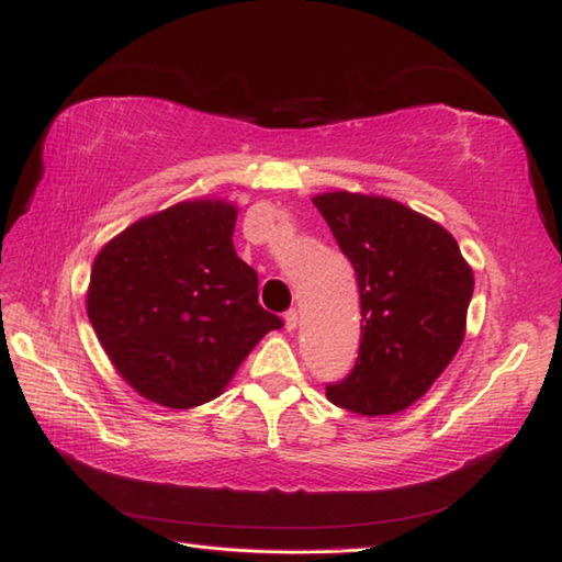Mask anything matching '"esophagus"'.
I'll return each instance as SVG.
<instances>
[{
    "label": "esophagus",
    "mask_w": 562,
    "mask_h": 562,
    "mask_svg": "<svg viewBox=\"0 0 562 562\" xmlns=\"http://www.w3.org/2000/svg\"><path fill=\"white\" fill-rule=\"evenodd\" d=\"M297 324H300V312L297 310L284 312V329L294 331V329H297Z\"/></svg>",
    "instance_id": "34e87169"
}]
</instances>
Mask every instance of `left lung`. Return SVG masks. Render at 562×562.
Wrapping results in <instances>:
<instances>
[{
    "mask_svg": "<svg viewBox=\"0 0 562 562\" xmlns=\"http://www.w3.org/2000/svg\"><path fill=\"white\" fill-rule=\"evenodd\" d=\"M314 206L353 265L361 297L359 359L326 395L359 415L401 413L464 339L472 268L440 223L393 199L334 191Z\"/></svg>",
    "mask_w": 562,
    "mask_h": 562,
    "instance_id": "left-lung-1",
    "label": "left lung"
}]
</instances>
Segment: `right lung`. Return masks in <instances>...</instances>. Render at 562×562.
<instances>
[{
  "mask_svg": "<svg viewBox=\"0 0 562 562\" xmlns=\"http://www.w3.org/2000/svg\"><path fill=\"white\" fill-rule=\"evenodd\" d=\"M236 206L183 201L112 238L90 272L88 316L112 366L151 403L218 397L282 319L258 304V272L233 248Z\"/></svg>",
  "mask_w": 562,
  "mask_h": 562,
  "instance_id": "right-lung-1",
  "label": "right lung"
}]
</instances>
